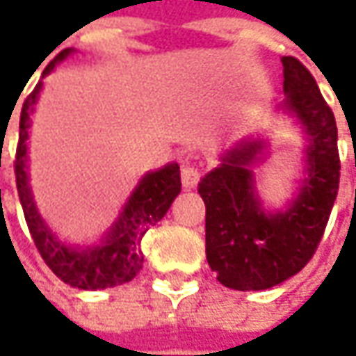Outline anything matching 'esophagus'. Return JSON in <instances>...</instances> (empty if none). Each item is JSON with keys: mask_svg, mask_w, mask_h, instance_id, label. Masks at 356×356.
I'll list each match as a JSON object with an SVG mask.
<instances>
[{"mask_svg": "<svg viewBox=\"0 0 356 356\" xmlns=\"http://www.w3.org/2000/svg\"><path fill=\"white\" fill-rule=\"evenodd\" d=\"M198 168H194V166H190L188 162H184V164H182V184H184V188H194V186L198 184Z\"/></svg>", "mask_w": 356, "mask_h": 356, "instance_id": "1", "label": "esophagus"}]
</instances>
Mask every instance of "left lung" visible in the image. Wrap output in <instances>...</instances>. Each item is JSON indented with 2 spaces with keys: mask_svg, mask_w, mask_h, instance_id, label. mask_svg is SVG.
<instances>
[{
  "mask_svg": "<svg viewBox=\"0 0 356 356\" xmlns=\"http://www.w3.org/2000/svg\"><path fill=\"white\" fill-rule=\"evenodd\" d=\"M285 101L277 111L297 118L307 138L305 178L285 210L267 212L252 166L266 140L243 138L220 156L198 184L206 204V257L218 281L261 291L293 277L313 257L339 190L335 115L303 63L283 57Z\"/></svg>",
  "mask_w": 356,
  "mask_h": 356,
  "instance_id": "obj_1",
  "label": "left lung"
}]
</instances>
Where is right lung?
Wrapping results in <instances>:
<instances>
[{"label": "right lung", "instance_id": "add662e5", "mask_svg": "<svg viewBox=\"0 0 356 356\" xmlns=\"http://www.w3.org/2000/svg\"><path fill=\"white\" fill-rule=\"evenodd\" d=\"M73 55V49H63L43 71L47 76L55 65ZM43 83H37L33 92L25 99L19 118V144L15 154V182L19 194L25 222L31 232L35 248L45 259L49 269L65 283L76 289H106L129 283L143 269L144 255L140 241L144 234L166 216L172 202L180 194V166L176 162L166 164L156 172H146L130 198L122 206L118 218L108 227L101 243L97 245H73L65 243L51 232L47 222L35 206L29 174H27V138L31 129V115Z\"/></svg>", "mask_w": 356, "mask_h": 356}]
</instances>
